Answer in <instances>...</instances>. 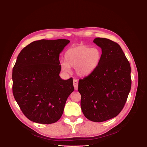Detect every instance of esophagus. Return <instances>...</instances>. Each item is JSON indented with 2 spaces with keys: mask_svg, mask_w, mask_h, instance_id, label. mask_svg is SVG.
<instances>
[{
  "mask_svg": "<svg viewBox=\"0 0 147 147\" xmlns=\"http://www.w3.org/2000/svg\"><path fill=\"white\" fill-rule=\"evenodd\" d=\"M73 83H74V86L75 90H77L78 89V82L77 79H74L73 80Z\"/></svg>",
  "mask_w": 147,
  "mask_h": 147,
  "instance_id": "1",
  "label": "esophagus"
}]
</instances>
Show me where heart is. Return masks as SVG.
Masks as SVG:
<instances>
[{"instance_id": "b5f03b06", "label": "heart", "mask_w": 147, "mask_h": 147, "mask_svg": "<svg viewBox=\"0 0 147 147\" xmlns=\"http://www.w3.org/2000/svg\"><path fill=\"white\" fill-rule=\"evenodd\" d=\"M102 58L99 48L80 45L71 48L65 53V61L61 62V70L64 72H70V67L75 69L80 76L90 75L99 65Z\"/></svg>"}]
</instances>
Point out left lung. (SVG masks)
<instances>
[{
	"instance_id": "left-lung-1",
	"label": "left lung",
	"mask_w": 147,
	"mask_h": 147,
	"mask_svg": "<svg viewBox=\"0 0 147 147\" xmlns=\"http://www.w3.org/2000/svg\"><path fill=\"white\" fill-rule=\"evenodd\" d=\"M93 42L102 49V58L95 70L79 80L81 108L94 122L112 119L121 112L131 88V66L118 44L105 38Z\"/></svg>"
}]
</instances>
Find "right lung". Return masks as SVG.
I'll return each mask as SVG.
<instances>
[{
  "label": "right lung",
  "instance_id": "obj_1",
  "mask_svg": "<svg viewBox=\"0 0 147 147\" xmlns=\"http://www.w3.org/2000/svg\"><path fill=\"white\" fill-rule=\"evenodd\" d=\"M69 40H40L18 56L12 73L13 94L25 116L40 124L58 121L74 88L73 79L60 76L59 54Z\"/></svg>",
  "mask_w": 147,
  "mask_h": 147
}]
</instances>
